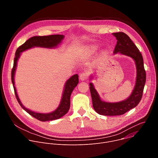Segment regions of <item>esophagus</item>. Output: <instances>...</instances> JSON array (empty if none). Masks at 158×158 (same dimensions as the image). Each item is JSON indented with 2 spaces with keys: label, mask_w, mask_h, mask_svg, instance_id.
<instances>
[{
  "label": "esophagus",
  "mask_w": 158,
  "mask_h": 158,
  "mask_svg": "<svg viewBox=\"0 0 158 158\" xmlns=\"http://www.w3.org/2000/svg\"><path fill=\"white\" fill-rule=\"evenodd\" d=\"M87 77H88V73H82L79 76V78L81 81L85 80L87 78Z\"/></svg>",
  "instance_id": "34e87169"
}]
</instances>
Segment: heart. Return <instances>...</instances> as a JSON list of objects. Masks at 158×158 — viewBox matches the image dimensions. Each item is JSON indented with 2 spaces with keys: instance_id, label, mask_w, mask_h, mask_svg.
<instances>
[{
  "instance_id": "b5f03b06",
  "label": "heart",
  "mask_w": 158,
  "mask_h": 158,
  "mask_svg": "<svg viewBox=\"0 0 158 158\" xmlns=\"http://www.w3.org/2000/svg\"><path fill=\"white\" fill-rule=\"evenodd\" d=\"M87 52L89 54H92L96 50V47L95 46H89L86 48Z\"/></svg>"
}]
</instances>
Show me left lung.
<instances>
[{"label": "left lung", "mask_w": 158, "mask_h": 158, "mask_svg": "<svg viewBox=\"0 0 158 158\" xmlns=\"http://www.w3.org/2000/svg\"><path fill=\"white\" fill-rule=\"evenodd\" d=\"M112 34L118 40L114 54L119 52L132 58L136 64L137 76L136 84L130 96L126 100L118 102H107L102 101L93 84L91 82L89 84L93 107L97 113L104 116L123 115L136 107L141 100L146 78L143 58L136 45L124 32H116L112 33Z\"/></svg>", "instance_id": "1"}]
</instances>
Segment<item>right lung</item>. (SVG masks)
Here are the masks:
<instances>
[{"mask_svg":"<svg viewBox=\"0 0 158 158\" xmlns=\"http://www.w3.org/2000/svg\"><path fill=\"white\" fill-rule=\"evenodd\" d=\"M64 36L63 35H50L46 36H34L29 39L20 47H19L15 54V58L14 60V66L12 69L11 73V79L13 84V87L14 89V93L16 99L22 107L27 113L31 115L32 117L40 121H52L60 118L64 116L70 108V98L71 93L74 89L77 86L79 83V76L77 74H75L67 80L65 84L64 90L63 91L62 99L59 107L53 112L50 113H39L32 111L27 108H26L21 103L19 96L17 93L16 88L14 82V75L16 70L17 60L20 56V53L26 50L31 49L34 47H40L45 48H54L57 47L59 44L61 43Z\"/></svg>","mask_w":158,"mask_h":158,"instance_id":"add662e5","label":"right lung"}]
</instances>
